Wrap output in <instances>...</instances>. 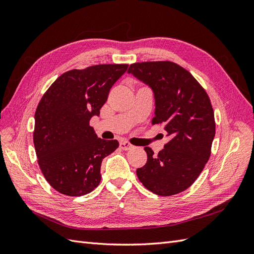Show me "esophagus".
Listing matches in <instances>:
<instances>
[{"mask_svg": "<svg viewBox=\"0 0 254 254\" xmlns=\"http://www.w3.org/2000/svg\"><path fill=\"white\" fill-rule=\"evenodd\" d=\"M120 147H121L123 150H129V149L133 148V145L130 144L129 142L124 141V142H121V143H120Z\"/></svg>", "mask_w": 254, "mask_h": 254, "instance_id": "esophagus-1", "label": "esophagus"}]
</instances>
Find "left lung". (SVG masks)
I'll return each mask as SVG.
<instances>
[{
  "label": "left lung",
  "instance_id": "1",
  "mask_svg": "<svg viewBox=\"0 0 254 254\" xmlns=\"http://www.w3.org/2000/svg\"><path fill=\"white\" fill-rule=\"evenodd\" d=\"M128 73L149 84L156 98L151 124H164L171 140L157 156L145 147L147 162L136 170L143 186L159 196L189 189L211 156L215 119L206 91L188 70L172 61L130 64Z\"/></svg>",
  "mask_w": 254,
  "mask_h": 254
}]
</instances>
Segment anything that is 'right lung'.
<instances>
[{
  "label": "right lung",
  "mask_w": 254,
  "mask_h": 254,
  "mask_svg": "<svg viewBox=\"0 0 254 254\" xmlns=\"http://www.w3.org/2000/svg\"><path fill=\"white\" fill-rule=\"evenodd\" d=\"M127 67L126 64H95L67 71L38 104L33 133L38 164L59 193L82 196L101 182L102 161L119 142L97 137L90 119L99 114L113 83Z\"/></svg>",
  "instance_id": "obj_1"
}]
</instances>
